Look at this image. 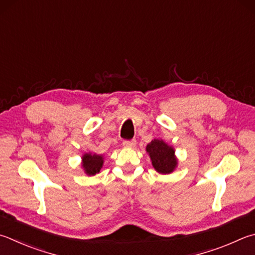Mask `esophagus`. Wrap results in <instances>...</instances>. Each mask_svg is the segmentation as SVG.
<instances>
[{
  "label": "esophagus",
  "mask_w": 255,
  "mask_h": 255,
  "mask_svg": "<svg viewBox=\"0 0 255 255\" xmlns=\"http://www.w3.org/2000/svg\"><path fill=\"white\" fill-rule=\"evenodd\" d=\"M124 147H133L136 145V139H130V140H124L123 141Z\"/></svg>",
  "instance_id": "obj_1"
}]
</instances>
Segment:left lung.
Instances as JSON below:
<instances>
[{
  "mask_svg": "<svg viewBox=\"0 0 255 255\" xmlns=\"http://www.w3.org/2000/svg\"><path fill=\"white\" fill-rule=\"evenodd\" d=\"M146 150L150 156L152 166L158 173H172L176 165H177V160L174 156V149L163 140H151L147 145Z\"/></svg>",
  "mask_w": 255,
  "mask_h": 255,
  "instance_id": "8db88e82",
  "label": "left lung"
}]
</instances>
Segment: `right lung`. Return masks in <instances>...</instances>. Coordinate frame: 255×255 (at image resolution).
Wrapping results in <instances>:
<instances>
[{"label":"right lung","instance_id":"obj_1","mask_svg":"<svg viewBox=\"0 0 255 255\" xmlns=\"http://www.w3.org/2000/svg\"><path fill=\"white\" fill-rule=\"evenodd\" d=\"M103 156L86 154L82 157V166L88 175H95L99 173L101 167H103Z\"/></svg>","mask_w":255,"mask_h":255}]
</instances>
